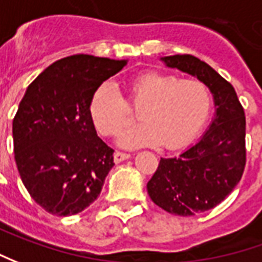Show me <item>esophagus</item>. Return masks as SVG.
I'll return each mask as SVG.
<instances>
[{"instance_id": "esophagus-1", "label": "esophagus", "mask_w": 262, "mask_h": 262, "mask_svg": "<svg viewBox=\"0 0 262 262\" xmlns=\"http://www.w3.org/2000/svg\"><path fill=\"white\" fill-rule=\"evenodd\" d=\"M130 158V155L129 154H124V152H114V162L116 164H119V162H123V161H126V159Z\"/></svg>"}]
</instances>
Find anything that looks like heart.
<instances>
[{"instance_id": "1", "label": "heart", "mask_w": 262, "mask_h": 262, "mask_svg": "<svg viewBox=\"0 0 262 262\" xmlns=\"http://www.w3.org/2000/svg\"><path fill=\"white\" fill-rule=\"evenodd\" d=\"M129 103L139 109L138 124L120 138L124 148L162 145L176 149L202 130L212 110V93L200 79L167 72H145L127 85ZM90 117L97 132L114 138L132 122L133 114L124 97L112 82L95 90L90 101Z\"/></svg>"}]
</instances>
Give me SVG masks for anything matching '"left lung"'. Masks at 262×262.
Masks as SVG:
<instances>
[{
	"mask_svg": "<svg viewBox=\"0 0 262 262\" xmlns=\"http://www.w3.org/2000/svg\"><path fill=\"white\" fill-rule=\"evenodd\" d=\"M161 59L204 82L216 107L202 139L178 157L161 158L146 185L152 202L165 212L193 216L216 207L241 181L247 162L245 113L235 88L206 62L191 55Z\"/></svg>",
	"mask_w": 262,
	"mask_h": 262,
	"instance_id": "8db88e82",
	"label": "left lung"
}]
</instances>
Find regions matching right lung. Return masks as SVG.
I'll return each mask as SVG.
<instances>
[{
	"mask_svg": "<svg viewBox=\"0 0 262 262\" xmlns=\"http://www.w3.org/2000/svg\"><path fill=\"white\" fill-rule=\"evenodd\" d=\"M126 60L72 55L29 85L13 120L15 164L32 199L48 213L71 216L101 193L113 149L97 136L90 101Z\"/></svg>",
	"mask_w": 262,
	"mask_h": 262,
	"instance_id": "1",
	"label": "right lung"
}]
</instances>
